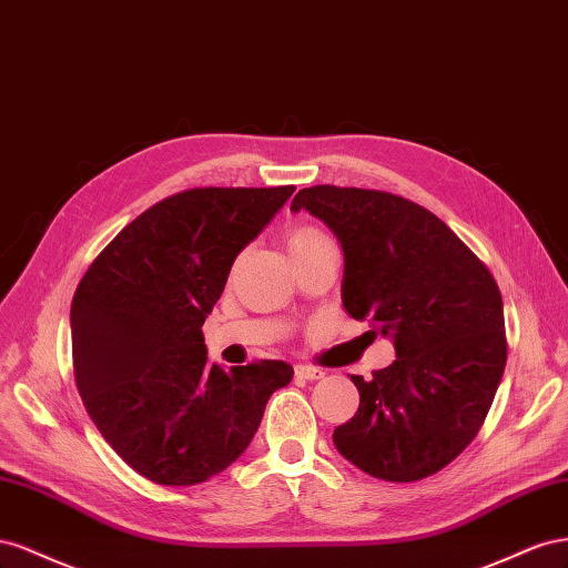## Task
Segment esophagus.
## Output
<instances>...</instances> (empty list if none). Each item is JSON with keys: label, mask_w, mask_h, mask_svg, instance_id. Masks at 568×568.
I'll return each mask as SVG.
<instances>
[{"label": "esophagus", "mask_w": 568, "mask_h": 568, "mask_svg": "<svg viewBox=\"0 0 568 568\" xmlns=\"http://www.w3.org/2000/svg\"><path fill=\"white\" fill-rule=\"evenodd\" d=\"M295 376L304 378V381H321L326 376V371L318 368V366H306V364H297L295 366Z\"/></svg>", "instance_id": "obj_1"}]
</instances>
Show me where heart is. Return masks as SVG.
<instances>
[{"mask_svg": "<svg viewBox=\"0 0 568 568\" xmlns=\"http://www.w3.org/2000/svg\"><path fill=\"white\" fill-rule=\"evenodd\" d=\"M326 242H331L326 233H323L321 229H316V225L304 223V225H295V229L290 231V235H287V250H290V254H297V252L314 250L318 245H326Z\"/></svg>", "mask_w": 568, "mask_h": 568, "instance_id": "b5f03b06", "label": "heart"}]
</instances>
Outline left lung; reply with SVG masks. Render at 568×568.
<instances>
[{"mask_svg": "<svg viewBox=\"0 0 568 568\" xmlns=\"http://www.w3.org/2000/svg\"><path fill=\"white\" fill-rule=\"evenodd\" d=\"M345 252L343 306L393 337L397 359L352 376L359 409L333 433L364 474L414 483L478 435L507 364L505 306L480 258L428 209L399 194L314 185L295 194Z\"/></svg>", "mask_w": 568, "mask_h": 568, "instance_id": "obj_1", "label": "left lung"}]
</instances>
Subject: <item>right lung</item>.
Here are the masks:
<instances>
[{
  "mask_svg": "<svg viewBox=\"0 0 568 568\" xmlns=\"http://www.w3.org/2000/svg\"><path fill=\"white\" fill-rule=\"evenodd\" d=\"M295 192L194 187L142 212L78 283L73 374L116 455L159 485H197L229 468L293 381L285 362L231 371L206 362L202 326L235 256Z\"/></svg>",
  "mask_w": 568,
  "mask_h": 568,
  "instance_id": "add662e5",
  "label": "right lung"
}]
</instances>
